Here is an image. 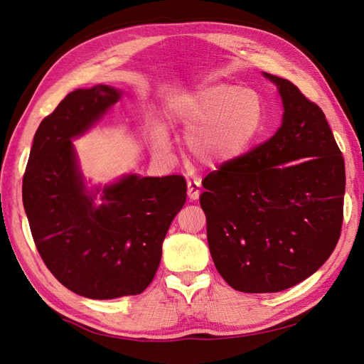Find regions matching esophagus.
<instances>
[{"mask_svg":"<svg viewBox=\"0 0 364 364\" xmlns=\"http://www.w3.org/2000/svg\"><path fill=\"white\" fill-rule=\"evenodd\" d=\"M202 193V185L199 181H188V197L191 200L199 199Z\"/></svg>","mask_w":364,"mask_h":364,"instance_id":"34e87169","label":"esophagus"}]
</instances>
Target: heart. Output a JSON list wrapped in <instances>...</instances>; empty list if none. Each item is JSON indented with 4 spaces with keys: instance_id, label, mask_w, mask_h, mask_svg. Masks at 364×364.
Instances as JSON below:
<instances>
[{
    "instance_id": "heart-1",
    "label": "heart",
    "mask_w": 364,
    "mask_h": 364,
    "mask_svg": "<svg viewBox=\"0 0 364 364\" xmlns=\"http://www.w3.org/2000/svg\"><path fill=\"white\" fill-rule=\"evenodd\" d=\"M171 117L188 129L186 147L203 164L235 159L253 144L266 118L262 97L252 87L234 83H205L176 98ZM153 150L168 151L162 126L151 132Z\"/></svg>"
}]
</instances>
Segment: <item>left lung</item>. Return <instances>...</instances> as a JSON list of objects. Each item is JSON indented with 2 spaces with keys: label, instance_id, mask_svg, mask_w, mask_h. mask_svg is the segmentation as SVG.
<instances>
[{
  "label": "left lung",
  "instance_id": "8db88e82",
  "mask_svg": "<svg viewBox=\"0 0 364 364\" xmlns=\"http://www.w3.org/2000/svg\"><path fill=\"white\" fill-rule=\"evenodd\" d=\"M277 85V134L203 179L200 206L215 269L243 293L302 282L337 246L343 223L345 159L322 109L291 82Z\"/></svg>",
  "mask_w": 364,
  "mask_h": 364
}]
</instances>
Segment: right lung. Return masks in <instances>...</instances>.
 Returning <instances> with one entry per match:
<instances>
[{"label": "right lung", "mask_w": 364, "mask_h": 364, "mask_svg": "<svg viewBox=\"0 0 364 364\" xmlns=\"http://www.w3.org/2000/svg\"><path fill=\"white\" fill-rule=\"evenodd\" d=\"M119 98L97 85L70 92L39 124L23 179V202L42 261L62 285L91 299L144 291L162 257V241L186 200L181 174L126 176L90 193L71 138ZM100 193V205H94Z\"/></svg>", "instance_id": "1"}]
</instances>
